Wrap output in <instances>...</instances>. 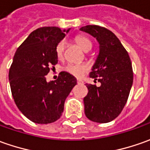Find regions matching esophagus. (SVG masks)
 <instances>
[{"label":"esophagus","mask_w":150,"mask_h":150,"mask_svg":"<svg viewBox=\"0 0 150 150\" xmlns=\"http://www.w3.org/2000/svg\"><path fill=\"white\" fill-rule=\"evenodd\" d=\"M77 83H78V84H83L84 82H83V80H77Z\"/></svg>","instance_id":"obj_1"}]
</instances>
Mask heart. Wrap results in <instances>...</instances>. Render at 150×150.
<instances>
[{
	"label": "heart",
	"instance_id": "1",
	"mask_svg": "<svg viewBox=\"0 0 150 150\" xmlns=\"http://www.w3.org/2000/svg\"><path fill=\"white\" fill-rule=\"evenodd\" d=\"M75 42L77 43V45L80 46L81 49L83 50L84 51L87 52L91 49L92 47V43H91V40L89 38H87L86 36L84 35H78L75 37ZM65 43L61 40L59 41V43L56 45L55 48V53L56 55L58 57L59 59H62L64 57V51H65ZM89 67L88 65L85 64H80V65H77V64H69L65 66V70L66 72H68L70 75H74L75 77H82L83 75H85V73L88 71Z\"/></svg>",
	"mask_w": 150,
	"mask_h": 150
}]
</instances>
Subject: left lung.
<instances>
[{
	"label": "left lung",
	"instance_id": "left-lung-1",
	"mask_svg": "<svg viewBox=\"0 0 150 150\" xmlns=\"http://www.w3.org/2000/svg\"><path fill=\"white\" fill-rule=\"evenodd\" d=\"M90 34L99 43V54L90 77L101 85L86 84L84 98L85 114L91 121L108 123L121 113L133 85V69L129 54L112 31L99 25L80 29Z\"/></svg>",
	"mask_w": 150,
	"mask_h": 150
}]
</instances>
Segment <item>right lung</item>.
I'll list each match as a JSON object with an SVG mask.
<instances>
[{
    "mask_svg": "<svg viewBox=\"0 0 150 150\" xmlns=\"http://www.w3.org/2000/svg\"><path fill=\"white\" fill-rule=\"evenodd\" d=\"M70 29L41 27L29 35L16 50L9 70V81L18 109L36 124H50L60 118L65 99L77 80L68 72L59 73L56 80L46 81L50 67L58 57L56 45Z\"/></svg>",
    "mask_w": 150,
    "mask_h": 150,
    "instance_id": "right-lung-1",
    "label": "right lung"
}]
</instances>
